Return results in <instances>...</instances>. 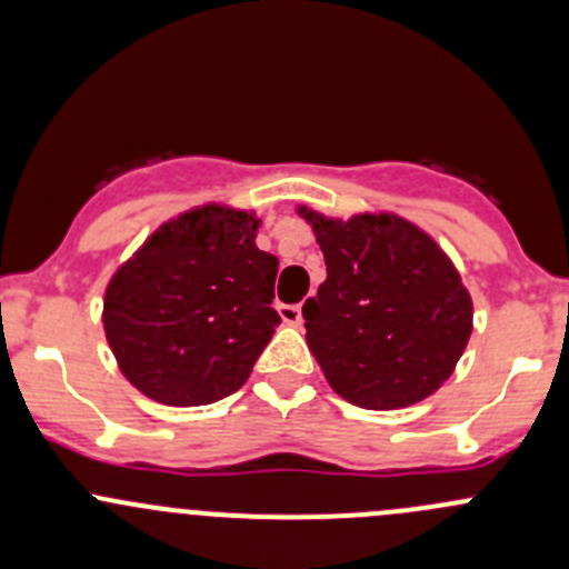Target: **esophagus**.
<instances>
[{
  "mask_svg": "<svg viewBox=\"0 0 569 569\" xmlns=\"http://www.w3.org/2000/svg\"><path fill=\"white\" fill-rule=\"evenodd\" d=\"M280 319L291 327H300L302 325V306H278Z\"/></svg>",
  "mask_w": 569,
  "mask_h": 569,
  "instance_id": "obj_1",
  "label": "esophagus"
}]
</instances>
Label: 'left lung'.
<instances>
[{
	"label": "left lung",
	"instance_id": "left-lung-1",
	"mask_svg": "<svg viewBox=\"0 0 569 569\" xmlns=\"http://www.w3.org/2000/svg\"><path fill=\"white\" fill-rule=\"evenodd\" d=\"M306 220L327 267L302 306L306 341L332 391L366 410H399L438 391L473 330L449 256L393 214L341 222L306 211Z\"/></svg>",
	"mask_w": 569,
	"mask_h": 569
}]
</instances>
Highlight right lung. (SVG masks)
<instances>
[{
  "instance_id": "add662e5",
  "label": "right lung",
  "mask_w": 569,
  "mask_h": 569,
  "mask_svg": "<svg viewBox=\"0 0 569 569\" xmlns=\"http://www.w3.org/2000/svg\"><path fill=\"white\" fill-rule=\"evenodd\" d=\"M248 211L203 206L159 228L109 280L104 332L126 380L170 407L237 393L280 325L278 258Z\"/></svg>"
}]
</instances>
